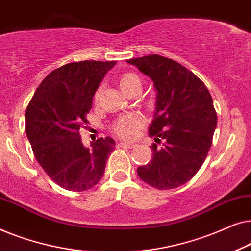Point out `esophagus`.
I'll list each match as a JSON object with an SVG mask.
<instances>
[{"instance_id":"esophagus-1","label":"esophagus","mask_w":251,"mask_h":251,"mask_svg":"<svg viewBox=\"0 0 251 251\" xmlns=\"http://www.w3.org/2000/svg\"><path fill=\"white\" fill-rule=\"evenodd\" d=\"M118 146H119V147H128V149H133V147H136V144L121 142V143L118 144Z\"/></svg>"}]
</instances>
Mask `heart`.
I'll return each mask as SVG.
<instances>
[{"instance_id": "b5f03b06", "label": "heart", "mask_w": 251, "mask_h": 251, "mask_svg": "<svg viewBox=\"0 0 251 251\" xmlns=\"http://www.w3.org/2000/svg\"><path fill=\"white\" fill-rule=\"evenodd\" d=\"M120 87L123 90V92L129 91L130 89L135 87H140V80L136 74L133 73H125L120 77ZM99 97V90L95 94V101L98 100ZM145 123V120L140 114H131V115H126L120 118L118 121L113 126V131L115 135L126 139H132L137 136V133L139 132V130L142 129V126Z\"/></svg>"}]
</instances>
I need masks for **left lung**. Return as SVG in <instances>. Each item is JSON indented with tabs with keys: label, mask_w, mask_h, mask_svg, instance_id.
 Listing matches in <instances>:
<instances>
[{
	"label": "left lung",
	"mask_w": 251,
	"mask_h": 251,
	"mask_svg": "<svg viewBox=\"0 0 251 251\" xmlns=\"http://www.w3.org/2000/svg\"><path fill=\"white\" fill-rule=\"evenodd\" d=\"M126 63L152 78L156 112L149 132L155 143L151 162L137 169L139 178L159 190L179 187L203 164L217 126L210 92L190 70L159 54Z\"/></svg>",
	"instance_id": "1"
}]
</instances>
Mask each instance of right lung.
<instances>
[{
  "mask_svg": "<svg viewBox=\"0 0 251 251\" xmlns=\"http://www.w3.org/2000/svg\"><path fill=\"white\" fill-rule=\"evenodd\" d=\"M116 61H74L53 70L41 82L26 109V135L46 174L65 190L83 192L101 179L115 146L111 137L84 147L92 98Z\"/></svg>",
  "mask_w": 251,
  "mask_h": 251,
  "instance_id": "add662e5",
  "label": "right lung"
}]
</instances>
